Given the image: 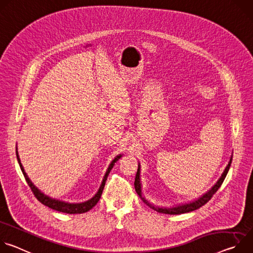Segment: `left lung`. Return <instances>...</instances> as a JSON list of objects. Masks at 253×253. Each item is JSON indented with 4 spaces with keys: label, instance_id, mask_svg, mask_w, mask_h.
<instances>
[{
    "label": "left lung",
    "instance_id": "left-lung-1",
    "mask_svg": "<svg viewBox=\"0 0 253 253\" xmlns=\"http://www.w3.org/2000/svg\"><path fill=\"white\" fill-rule=\"evenodd\" d=\"M231 161H232V155L230 157V160L226 166V168L224 169L223 173L221 174L220 178L217 180L210 190H208L206 193H204L203 195H201L199 198H197L196 200L190 201L189 203H182V204H178L172 207H158V206H154L153 204H151L150 202H148V200L145 199V197L142 196V192H141V182H140V163L138 164V169H137V173H136V177H135V182H134V186H135V190L137 192V194L140 196V198L142 199V201L145 203L146 205H148L150 208H152L153 210L159 212V213H165V214H182V213H187L193 210H196L198 208H200L201 206H203L204 204H206L211 197L213 196V194L219 189V187L221 186V184L223 183L224 179L228 173V170L230 168L231 165Z\"/></svg>",
    "mask_w": 253,
    "mask_h": 253
}]
</instances>
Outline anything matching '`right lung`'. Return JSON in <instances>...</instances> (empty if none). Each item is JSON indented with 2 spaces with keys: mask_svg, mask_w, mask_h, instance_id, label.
Returning a JSON list of instances; mask_svg holds the SVG:
<instances>
[{
  "mask_svg": "<svg viewBox=\"0 0 253 253\" xmlns=\"http://www.w3.org/2000/svg\"><path fill=\"white\" fill-rule=\"evenodd\" d=\"M16 154H17V159H18L19 165H20L21 170H22V172L24 174V177L26 179V181H27L28 185L30 186L31 190L33 191L34 195L36 196V198H37L42 204L48 206L51 209H54V210H57V211H60V212H64V213H68V214H81V213H85V212L89 211L90 209H92L98 203V201L101 198V195H102V192H103V189H104V186H105V183H106V180H107L108 175H109V173H110L111 169L113 168L115 162L118 161L122 157V155L119 154L118 156H116L114 158V160H112V162L110 163L109 167H108V169H107V171H106V173L104 175L103 181H102V183L100 185V188H99L98 192L91 199H89V200H87L85 202H81V203H69V202H65V201H62V200L55 199V198H51L48 195L44 194L37 187H36L34 185V183H32L30 178L28 177L27 173L24 170V167H23V165L21 163V160L19 158V154H18L17 149H16Z\"/></svg>",
  "mask_w": 253,
  "mask_h": 253,
  "instance_id": "right-lung-1",
  "label": "right lung"
}]
</instances>
